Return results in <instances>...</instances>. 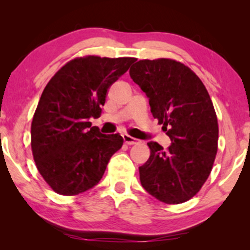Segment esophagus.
<instances>
[{"mask_svg":"<svg viewBox=\"0 0 250 250\" xmlns=\"http://www.w3.org/2000/svg\"><path fill=\"white\" fill-rule=\"evenodd\" d=\"M123 139H124V142H125L127 146L138 145V143H139V140H138V139L132 138V136H129V135H127V134L123 135Z\"/></svg>","mask_w":250,"mask_h":250,"instance_id":"34e87169","label":"esophagus"}]
</instances>
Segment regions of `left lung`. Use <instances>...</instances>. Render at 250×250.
<instances>
[{"label":"left lung","mask_w":250,"mask_h":250,"mask_svg":"<svg viewBox=\"0 0 250 250\" xmlns=\"http://www.w3.org/2000/svg\"><path fill=\"white\" fill-rule=\"evenodd\" d=\"M129 76L149 98L152 116L172 141L166 150L148 143L150 157L139 167L142 187L165 204L186 203L207 181L217 153L211 99L200 78L173 59L140 60Z\"/></svg>","instance_id":"8db88e82"}]
</instances>
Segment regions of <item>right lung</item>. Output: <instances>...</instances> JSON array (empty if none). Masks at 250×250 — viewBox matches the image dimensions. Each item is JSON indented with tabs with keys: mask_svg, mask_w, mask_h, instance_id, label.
<instances>
[{
	"mask_svg": "<svg viewBox=\"0 0 250 250\" xmlns=\"http://www.w3.org/2000/svg\"><path fill=\"white\" fill-rule=\"evenodd\" d=\"M135 58H75L49 81L34 114L30 146L36 167L54 192L76 196L102 179L119 134L105 135L90 118L101 115L108 90Z\"/></svg>",
	"mask_w": 250,
	"mask_h": 250,
	"instance_id": "add662e5",
	"label": "right lung"
}]
</instances>
